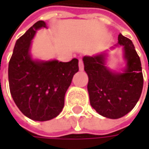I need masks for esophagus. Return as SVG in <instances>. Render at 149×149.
<instances>
[{"instance_id": "1", "label": "esophagus", "mask_w": 149, "mask_h": 149, "mask_svg": "<svg viewBox=\"0 0 149 149\" xmlns=\"http://www.w3.org/2000/svg\"><path fill=\"white\" fill-rule=\"evenodd\" d=\"M79 71L84 70V63L81 60L79 61Z\"/></svg>"}]
</instances>
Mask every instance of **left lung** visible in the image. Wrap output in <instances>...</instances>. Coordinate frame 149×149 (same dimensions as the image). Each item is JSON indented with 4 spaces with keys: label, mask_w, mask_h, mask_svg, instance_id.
<instances>
[{
    "label": "left lung",
    "mask_w": 149,
    "mask_h": 149,
    "mask_svg": "<svg viewBox=\"0 0 149 149\" xmlns=\"http://www.w3.org/2000/svg\"><path fill=\"white\" fill-rule=\"evenodd\" d=\"M122 46L125 66L115 71L107 66L109 50L83 57L84 70L89 77L88 93L90 105L108 118L116 119L131 111L140 98L143 77L139 56L131 40L118 35V44L110 49Z\"/></svg>",
    "instance_id": "obj_1"
}]
</instances>
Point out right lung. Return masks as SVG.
I'll return each mask as SVG.
<instances>
[{
  "label": "right lung",
  "mask_w": 149,
  "mask_h": 149,
  "mask_svg": "<svg viewBox=\"0 0 149 149\" xmlns=\"http://www.w3.org/2000/svg\"><path fill=\"white\" fill-rule=\"evenodd\" d=\"M48 28L39 20L15 42L8 67L10 95L21 113L35 121L57 117L65 105V95L73 76L79 71V60H43L32 56V40L36 31Z\"/></svg>",
  "instance_id": "add662e5"
}]
</instances>
